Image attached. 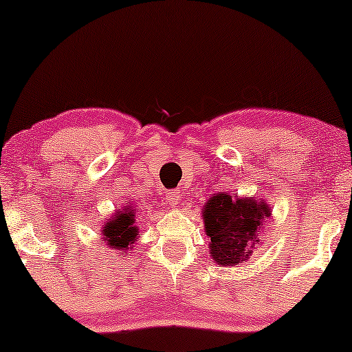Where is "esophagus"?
<instances>
[{
  "label": "esophagus",
  "mask_w": 352,
  "mask_h": 352,
  "mask_svg": "<svg viewBox=\"0 0 352 352\" xmlns=\"http://www.w3.org/2000/svg\"><path fill=\"white\" fill-rule=\"evenodd\" d=\"M165 200H167V204H168V207H177V204H179V200H180V192H168L167 195H165Z\"/></svg>",
  "instance_id": "obj_1"
}]
</instances>
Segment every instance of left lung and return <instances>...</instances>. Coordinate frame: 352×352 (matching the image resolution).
<instances>
[{"mask_svg": "<svg viewBox=\"0 0 352 352\" xmlns=\"http://www.w3.org/2000/svg\"><path fill=\"white\" fill-rule=\"evenodd\" d=\"M272 208L265 200L238 199L220 192L205 204L201 218L210 238V254L221 266H233L250 260Z\"/></svg>", "mask_w": 352, "mask_h": 352, "instance_id": "1", "label": "left lung"}]
</instances>
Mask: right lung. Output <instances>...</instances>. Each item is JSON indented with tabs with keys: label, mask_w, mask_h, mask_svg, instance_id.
Masks as SVG:
<instances>
[{
	"label": "right lung",
	"mask_w": 352,
	"mask_h": 352,
	"mask_svg": "<svg viewBox=\"0 0 352 352\" xmlns=\"http://www.w3.org/2000/svg\"><path fill=\"white\" fill-rule=\"evenodd\" d=\"M139 227L135 225V213L131 205L116 212L102 227V241L119 252H131L137 241Z\"/></svg>",
	"instance_id": "add662e5"
}]
</instances>
